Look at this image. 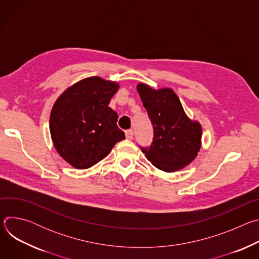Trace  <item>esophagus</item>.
I'll return each instance as SVG.
<instances>
[{"mask_svg":"<svg viewBox=\"0 0 259 259\" xmlns=\"http://www.w3.org/2000/svg\"><path fill=\"white\" fill-rule=\"evenodd\" d=\"M133 130H127L126 132H125V135H126V138L127 139H129V140H131V139H133Z\"/></svg>","mask_w":259,"mask_h":259,"instance_id":"34e87169","label":"esophagus"}]
</instances>
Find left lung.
Here are the masks:
<instances>
[{
    "label": "left lung",
    "instance_id": "1",
    "mask_svg": "<svg viewBox=\"0 0 259 259\" xmlns=\"http://www.w3.org/2000/svg\"><path fill=\"white\" fill-rule=\"evenodd\" d=\"M154 127L150 149H141L158 169L175 172L191 164L202 145V126L191 120L176 93L170 88L154 89L139 83L136 87Z\"/></svg>",
    "mask_w": 259,
    "mask_h": 259
}]
</instances>
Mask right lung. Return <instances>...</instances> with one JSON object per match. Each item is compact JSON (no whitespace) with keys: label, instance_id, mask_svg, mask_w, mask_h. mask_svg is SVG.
Returning a JSON list of instances; mask_svg holds the SVG:
<instances>
[{"label":"right lung","instance_id":"1","mask_svg":"<svg viewBox=\"0 0 259 259\" xmlns=\"http://www.w3.org/2000/svg\"><path fill=\"white\" fill-rule=\"evenodd\" d=\"M120 84L89 77L66 88L50 114L51 139L59 156L76 169H87L104 159L125 139L118 114L108 106Z\"/></svg>","mask_w":259,"mask_h":259}]
</instances>
